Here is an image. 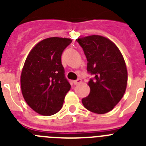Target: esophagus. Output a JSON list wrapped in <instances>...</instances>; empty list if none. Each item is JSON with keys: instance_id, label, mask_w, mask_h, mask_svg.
<instances>
[{"instance_id": "34e87169", "label": "esophagus", "mask_w": 146, "mask_h": 146, "mask_svg": "<svg viewBox=\"0 0 146 146\" xmlns=\"http://www.w3.org/2000/svg\"><path fill=\"white\" fill-rule=\"evenodd\" d=\"M81 82H82V80L81 79H77V80L73 81V83H74V85H78V84H80V83H81Z\"/></svg>"}]
</instances>
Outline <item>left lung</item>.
<instances>
[{
    "label": "left lung",
    "mask_w": 146,
    "mask_h": 146,
    "mask_svg": "<svg viewBox=\"0 0 146 146\" xmlns=\"http://www.w3.org/2000/svg\"><path fill=\"white\" fill-rule=\"evenodd\" d=\"M88 60L87 70L94 75L88 85L91 91L82 99L87 110L104 114L113 109L123 96L128 74L121 51L111 40L99 35L77 38Z\"/></svg>",
    "instance_id": "left-lung-1"
}]
</instances>
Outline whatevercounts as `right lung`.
Segmentation results:
<instances>
[{
  "label": "right lung",
  "instance_id": "right-lung-1",
  "mask_svg": "<svg viewBox=\"0 0 146 146\" xmlns=\"http://www.w3.org/2000/svg\"><path fill=\"white\" fill-rule=\"evenodd\" d=\"M72 39L50 37L30 51L20 76L22 94L28 106L42 115L61 109L71 86L64 76L61 55Z\"/></svg>",
  "mask_w": 146,
  "mask_h": 146
}]
</instances>
